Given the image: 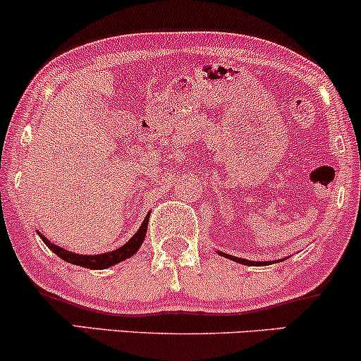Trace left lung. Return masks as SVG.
I'll return each instance as SVG.
<instances>
[{
	"mask_svg": "<svg viewBox=\"0 0 361 361\" xmlns=\"http://www.w3.org/2000/svg\"><path fill=\"white\" fill-rule=\"evenodd\" d=\"M219 255L224 256V258H229L235 261V263H241V264H247V267H267V264H271V263H279V261H285L287 258H281V259H275V261H250V259H244V258H238V256H231V255H226V252L222 251H217Z\"/></svg>",
	"mask_w": 361,
	"mask_h": 361,
	"instance_id": "obj_1",
	"label": "left lung"
}]
</instances>
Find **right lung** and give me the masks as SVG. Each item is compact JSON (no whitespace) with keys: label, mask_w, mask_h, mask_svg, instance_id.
<instances>
[{"label":"right lung","mask_w":361,"mask_h":361,"mask_svg":"<svg viewBox=\"0 0 361 361\" xmlns=\"http://www.w3.org/2000/svg\"><path fill=\"white\" fill-rule=\"evenodd\" d=\"M149 215H151V212L144 217V221H142V224H140L137 233L132 235V238L128 239L123 246H120L118 250H114L110 252H102V255H80V252L68 251V250H64V247L51 243L47 238H45V235H42L40 233H39V235H40V239L45 243V246H49V250L56 252L61 259L68 261V263H71V264H76V267L90 268V270H105V268L114 267V264L120 263V261H126L127 258H132V256L139 251V247L142 246L144 239H146Z\"/></svg>","instance_id":"1"}]
</instances>
